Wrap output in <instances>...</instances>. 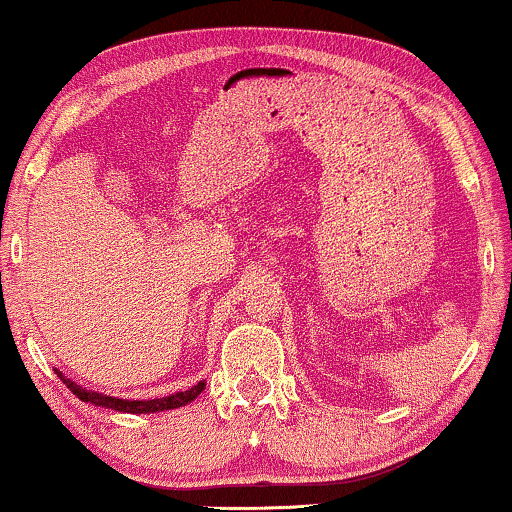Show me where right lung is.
Wrapping results in <instances>:
<instances>
[{
    "label": "right lung",
    "mask_w": 512,
    "mask_h": 512,
    "mask_svg": "<svg viewBox=\"0 0 512 512\" xmlns=\"http://www.w3.org/2000/svg\"><path fill=\"white\" fill-rule=\"evenodd\" d=\"M56 374L61 376V381L65 383V386H68L72 393H75L82 402L94 404V407H105V409L122 411V414H155V411H167V409L185 407V404L195 400V397L204 390V386H207V381H199L197 386L183 390V393H174V395H167V397H155V400H119V397L94 393V390H86L84 386H77V383L72 381V378L61 374V371H58V369H56Z\"/></svg>",
    "instance_id": "add662e5"
}]
</instances>
